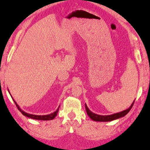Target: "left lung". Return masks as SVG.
I'll return each mask as SVG.
<instances>
[{
    "mask_svg": "<svg viewBox=\"0 0 150 150\" xmlns=\"http://www.w3.org/2000/svg\"><path fill=\"white\" fill-rule=\"evenodd\" d=\"M134 101L133 102L132 104L131 105V106L129 107V108L127 109V110H125L122 112H118V113H115L113 115H107V116H102V115H96L93 112L90 111V109L88 108L87 105L86 104V112H87V114L88 115V116L90 117L91 119L93 120H95V121H102V122H106V121H111V120H113L115 119H119V118L125 116L128 112L130 111V109H132V107L134 105Z\"/></svg>",
    "mask_w": 150,
    "mask_h": 150,
    "instance_id": "1",
    "label": "left lung"
}]
</instances>
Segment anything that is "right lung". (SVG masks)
I'll use <instances>...</instances> for the list:
<instances>
[{
	"label": "right lung",
	"instance_id": "obj_1",
	"mask_svg": "<svg viewBox=\"0 0 150 150\" xmlns=\"http://www.w3.org/2000/svg\"><path fill=\"white\" fill-rule=\"evenodd\" d=\"M14 103L16 104V105L18 109L19 110V111L22 112V113L25 115V116L28 117L29 118H31V119H36V120H52L54 119V118L57 116V112L59 111V108H58L57 110L56 111H54L53 113L52 114H50V115H31V114H28V113H26L24 111H23L22 110H21L20 109L19 106L18 105L17 103H16L15 101H14Z\"/></svg>",
	"mask_w": 150,
	"mask_h": 150
}]
</instances>
